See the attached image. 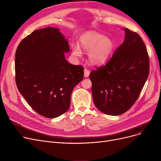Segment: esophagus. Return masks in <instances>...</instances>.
<instances>
[{"label":"esophagus","mask_w":161,"mask_h":161,"mask_svg":"<svg viewBox=\"0 0 161 161\" xmlns=\"http://www.w3.org/2000/svg\"><path fill=\"white\" fill-rule=\"evenodd\" d=\"M89 74H90V70L85 69L84 70V76H85V77H88L89 76Z\"/></svg>","instance_id":"1"}]
</instances>
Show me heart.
<instances>
[{"label": "heart", "instance_id": "b5f03b06", "mask_svg": "<svg viewBox=\"0 0 161 161\" xmlns=\"http://www.w3.org/2000/svg\"><path fill=\"white\" fill-rule=\"evenodd\" d=\"M80 47L88 52V58L92 64L101 65L109 59L114 49V42L111 38L102 34L92 32L87 33L80 39ZM72 55L80 57L82 54L80 48L77 45L72 46Z\"/></svg>", "mask_w": 161, "mask_h": 161}]
</instances>
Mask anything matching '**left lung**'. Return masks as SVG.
Masks as SVG:
<instances>
[{
	"label": "left lung",
	"mask_w": 161,
	"mask_h": 161,
	"mask_svg": "<svg viewBox=\"0 0 161 161\" xmlns=\"http://www.w3.org/2000/svg\"><path fill=\"white\" fill-rule=\"evenodd\" d=\"M124 31V41L111 60L89 75L94 103L107 115L127 111L138 99L149 74V58L142 38L127 28Z\"/></svg>",
	"instance_id": "8db88e82"
}]
</instances>
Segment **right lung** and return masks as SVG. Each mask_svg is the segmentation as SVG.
Returning a JSON list of instances; mask_svg holds the SVG:
<instances>
[{
  "instance_id": "right-lung-1",
  "label": "right lung",
  "mask_w": 161,
  "mask_h": 161,
  "mask_svg": "<svg viewBox=\"0 0 161 161\" xmlns=\"http://www.w3.org/2000/svg\"><path fill=\"white\" fill-rule=\"evenodd\" d=\"M69 42L59 29L35 30L19 43L15 53L17 89L31 108L47 118L64 114L75 86L84 76L83 67L65 59Z\"/></svg>"
}]
</instances>
